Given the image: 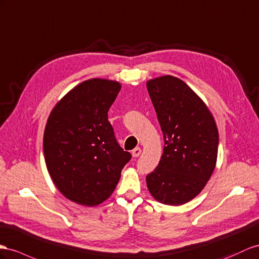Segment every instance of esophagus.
<instances>
[{
    "label": "esophagus",
    "mask_w": 259,
    "mask_h": 259,
    "mask_svg": "<svg viewBox=\"0 0 259 259\" xmlns=\"http://www.w3.org/2000/svg\"><path fill=\"white\" fill-rule=\"evenodd\" d=\"M131 154H132V156H134V157L140 156V154H141V149H140V148L134 149V150H132V152H131Z\"/></svg>",
    "instance_id": "34e87169"
}]
</instances>
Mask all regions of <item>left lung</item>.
Returning a JSON list of instances; mask_svg holds the SVG:
<instances>
[{
    "mask_svg": "<svg viewBox=\"0 0 259 259\" xmlns=\"http://www.w3.org/2000/svg\"><path fill=\"white\" fill-rule=\"evenodd\" d=\"M147 88L165 144L157 167L147 176V186L158 202L181 205L200 194L213 173L217 124L207 105L178 77L150 79Z\"/></svg>",
    "mask_w": 259,
    "mask_h": 259,
    "instance_id": "left-lung-1",
    "label": "left lung"
}]
</instances>
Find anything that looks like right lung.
<instances>
[{"label":"right lung","mask_w":259,"mask_h":259,"mask_svg":"<svg viewBox=\"0 0 259 259\" xmlns=\"http://www.w3.org/2000/svg\"><path fill=\"white\" fill-rule=\"evenodd\" d=\"M121 85L91 78L64 95L50 112L44 135V154L60 193L82 205L108 199L131 154L118 144L108 110Z\"/></svg>","instance_id":"1"}]
</instances>
